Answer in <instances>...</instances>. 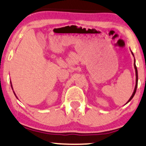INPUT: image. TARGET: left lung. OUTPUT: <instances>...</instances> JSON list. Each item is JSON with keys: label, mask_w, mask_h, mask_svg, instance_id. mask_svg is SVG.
Here are the masks:
<instances>
[{"label": "left lung", "mask_w": 146, "mask_h": 146, "mask_svg": "<svg viewBox=\"0 0 146 146\" xmlns=\"http://www.w3.org/2000/svg\"><path fill=\"white\" fill-rule=\"evenodd\" d=\"M131 52H132V55L134 56V54H133V52L131 51ZM134 69H135V73H136V85H135V87H134V91H133L132 93V95L131 96V97L129 98V99L128 100V101L126 102V104L128 103L129 101H130L132 99V98L134 97V96L135 95V93H136V91H137V85H138V71H137V66H136V64H135V59H134Z\"/></svg>", "instance_id": "left-lung-1"}]
</instances>
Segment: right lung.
Instances as JSON below:
<instances>
[{"mask_svg":"<svg viewBox=\"0 0 146 146\" xmlns=\"http://www.w3.org/2000/svg\"><path fill=\"white\" fill-rule=\"evenodd\" d=\"M11 86H12V82H11ZM12 90H13V88H12ZM14 95H15V96L17 97V96H16V94H15V93L14 92Z\"/></svg>","mask_w":146,"mask_h":146,"instance_id":"obj_1","label":"right lung"}]
</instances>
